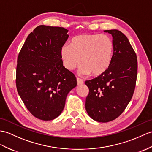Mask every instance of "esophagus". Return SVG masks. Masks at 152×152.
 Returning a JSON list of instances; mask_svg holds the SVG:
<instances>
[{"mask_svg":"<svg viewBox=\"0 0 152 152\" xmlns=\"http://www.w3.org/2000/svg\"><path fill=\"white\" fill-rule=\"evenodd\" d=\"M83 83H84V82H83V80L79 78V77H77V85H79V86H80V85L83 84Z\"/></svg>","mask_w":152,"mask_h":152,"instance_id":"34e87169","label":"esophagus"}]
</instances>
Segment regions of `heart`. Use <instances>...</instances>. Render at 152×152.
<instances>
[{
    "label": "heart",
    "instance_id": "obj_1",
    "mask_svg": "<svg viewBox=\"0 0 152 152\" xmlns=\"http://www.w3.org/2000/svg\"><path fill=\"white\" fill-rule=\"evenodd\" d=\"M60 54L67 70H72L82 63L81 74L99 76L110 67L114 45L105 35L82 34L73 37L70 45H63Z\"/></svg>",
    "mask_w": 152,
    "mask_h": 152
}]
</instances>
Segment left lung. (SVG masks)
Instances as JSON below:
<instances>
[{"label": "left lung", "instance_id": "8db88e82", "mask_svg": "<svg viewBox=\"0 0 152 152\" xmlns=\"http://www.w3.org/2000/svg\"><path fill=\"white\" fill-rule=\"evenodd\" d=\"M111 34L114 54L110 67L104 75L86 81L89 93L86 109L94 121L107 122L121 115L135 91L137 76V55L128 39L117 30H104Z\"/></svg>", "mask_w": 152, "mask_h": 152}]
</instances>
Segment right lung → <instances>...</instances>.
I'll use <instances>...</instances> for the list:
<instances>
[{"label":"right lung","instance_id":"obj_1","mask_svg":"<svg viewBox=\"0 0 152 152\" xmlns=\"http://www.w3.org/2000/svg\"><path fill=\"white\" fill-rule=\"evenodd\" d=\"M68 31L62 27H36L17 58V92L31 115L43 121L61 113L66 96L77 86L75 75L63 65L60 54Z\"/></svg>","mask_w":152,"mask_h":152}]
</instances>
